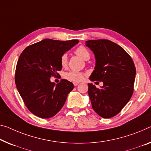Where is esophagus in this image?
Instances as JSON below:
<instances>
[{
  "instance_id": "34e87169",
  "label": "esophagus",
  "mask_w": 151,
  "mask_h": 151,
  "mask_svg": "<svg viewBox=\"0 0 151 151\" xmlns=\"http://www.w3.org/2000/svg\"><path fill=\"white\" fill-rule=\"evenodd\" d=\"M79 84V82H74L73 83V85L75 86H78Z\"/></svg>"
}]
</instances>
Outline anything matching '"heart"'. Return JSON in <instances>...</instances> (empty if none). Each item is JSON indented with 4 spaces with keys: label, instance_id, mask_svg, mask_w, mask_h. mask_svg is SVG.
I'll list each match as a JSON object with an SVG mask.
<instances>
[{
    "label": "heart",
    "instance_id": "obj_1",
    "mask_svg": "<svg viewBox=\"0 0 151 151\" xmlns=\"http://www.w3.org/2000/svg\"><path fill=\"white\" fill-rule=\"evenodd\" d=\"M75 53L78 57L82 58L83 60H88L90 58V52L86 48L83 46H80L76 48ZM60 63L62 67H65L68 64V56L66 54H63L60 58ZM85 74L82 72H78L76 71H69L64 73L63 77L67 80L72 82H79L82 81Z\"/></svg>",
    "mask_w": 151,
    "mask_h": 151
}]
</instances>
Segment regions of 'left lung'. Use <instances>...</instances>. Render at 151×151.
<instances>
[{
	"label": "left lung",
	"mask_w": 151,
	"mask_h": 151,
	"mask_svg": "<svg viewBox=\"0 0 151 151\" xmlns=\"http://www.w3.org/2000/svg\"><path fill=\"white\" fill-rule=\"evenodd\" d=\"M93 51L96 66L90 80L103 82L97 88L88 83V95L92 109L103 118L117 115L133 94L136 68L132 57L113 42L100 39L86 42Z\"/></svg>",
	"instance_id": "1"
}]
</instances>
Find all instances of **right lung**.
Returning a JSON list of instances; mask_svg holds the SVG:
<instances>
[{"label": "right lung", "instance_id": "add662e5", "mask_svg": "<svg viewBox=\"0 0 151 151\" xmlns=\"http://www.w3.org/2000/svg\"><path fill=\"white\" fill-rule=\"evenodd\" d=\"M78 42V40L45 39L27 46L21 53L15 69V84L25 106L34 115L52 117L64 105L73 89V83L62 79L55 85L50 78L59 75L61 55Z\"/></svg>", "mask_w": 151, "mask_h": 151}]
</instances>
